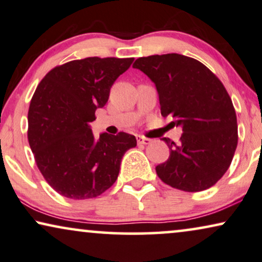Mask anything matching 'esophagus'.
<instances>
[{
    "instance_id": "obj_1",
    "label": "esophagus",
    "mask_w": 262,
    "mask_h": 262,
    "mask_svg": "<svg viewBox=\"0 0 262 262\" xmlns=\"http://www.w3.org/2000/svg\"><path fill=\"white\" fill-rule=\"evenodd\" d=\"M149 142H151V140L147 138H144V137H138V144L140 145H148Z\"/></svg>"
}]
</instances>
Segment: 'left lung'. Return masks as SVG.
<instances>
[{
	"mask_svg": "<svg viewBox=\"0 0 262 262\" xmlns=\"http://www.w3.org/2000/svg\"><path fill=\"white\" fill-rule=\"evenodd\" d=\"M155 82L163 117L182 127L180 141L169 146L165 163L156 166L164 183L184 191L213 186L229 169L238 134L231 98L221 80L195 58L180 54L152 55L135 61Z\"/></svg>",
	"mask_w": 262,
	"mask_h": 262,
	"instance_id": "1",
	"label": "left lung"
}]
</instances>
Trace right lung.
I'll use <instances>...</instances> for the list:
<instances>
[{"instance_id": "right-lung-1", "label": "right lung", "mask_w": 262, "mask_h": 262, "mask_svg": "<svg viewBox=\"0 0 262 262\" xmlns=\"http://www.w3.org/2000/svg\"><path fill=\"white\" fill-rule=\"evenodd\" d=\"M134 58L87 57L51 69L29 109L27 138L37 166L58 194L73 200L96 198L115 183L121 160L137 146L134 135L93 137L90 122L105 105L110 89Z\"/></svg>"}]
</instances>
